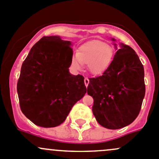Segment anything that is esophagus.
I'll use <instances>...</instances> for the list:
<instances>
[{"label":"esophagus","mask_w":159,"mask_h":159,"mask_svg":"<svg viewBox=\"0 0 159 159\" xmlns=\"http://www.w3.org/2000/svg\"><path fill=\"white\" fill-rule=\"evenodd\" d=\"M84 83H85V85H86V86H88V85H89V80L88 79V78H85Z\"/></svg>","instance_id":"esophagus-1"}]
</instances>
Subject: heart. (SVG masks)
<instances>
[{"instance_id": "1", "label": "heart", "mask_w": 159, "mask_h": 159, "mask_svg": "<svg viewBox=\"0 0 159 159\" xmlns=\"http://www.w3.org/2000/svg\"><path fill=\"white\" fill-rule=\"evenodd\" d=\"M114 54V48L109 44L100 41H91L78 48L77 54L72 57V65L76 70H80L83 64H87L89 73L100 75L110 66Z\"/></svg>"}]
</instances>
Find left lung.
I'll return each mask as SVG.
<instances>
[{
    "label": "left lung",
    "instance_id": "left-lung-1",
    "mask_svg": "<svg viewBox=\"0 0 159 159\" xmlns=\"http://www.w3.org/2000/svg\"><path fill=\"white\" fill-rule=\"evenodd\" d=\"M115 42V39H111ZM112 62L102 76L90 78L87 93L93 98L92 111L97 121L108 129H119L138 117L145 94L144 72L134 50L114 44Z\"/></svg>",
    "mask_w": 159,
    "mask_h": 159
}]
</instances>
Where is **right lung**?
I'll return each instance as SVG.
<instances>
[{
  "label": "right lung",
  "instance_id": "obj_1",
  "mask_svg": "<svg viewBox=\"0 0 159 159\" xmlns=\"http://www.w3.org/2000/svg\"><path fill=\"white\" fill-rule=\"evenodd\" d=\"M70 41L44 36L23 62L17 84L20 107L27 118L42 128L65 121L73 105L86 93L84 77L70 73Z\"/></svg>",
  "mask_w": 159,
  "mask_h": 159
}]
</instances>
